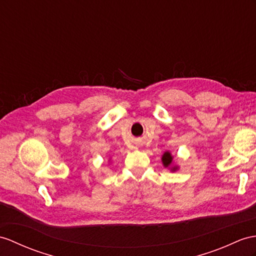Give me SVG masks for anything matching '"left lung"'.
Listing matches in <instances>:
<instances>
[{
	"mask_svg": "<svg viewBox=\"0 0 256 256\" xmlns=\"http://www.w3.org/2000/svg\"><path fill=\"white\" fill-rule=\"evenodd\" d=\"M162 163H163L165 168H168V170H170L172 172H176L179 170V166L175 165V163H174V156L170 151H166L162 155Z\"/></svg>",
	"mask_w": 256,
	"mask_h": 256,
	"instance_id": "obj_1",
	"label": "left lung"
}]
</instances>
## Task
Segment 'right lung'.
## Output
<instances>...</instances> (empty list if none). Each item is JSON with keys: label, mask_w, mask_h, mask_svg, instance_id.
<instances>
[{"label": "right lung", "mask_w": 256, "mask_h": 256, "mask_svg": "<svg viewBox=\"0 0 256 256\" xmlns=\"http://www.w3.org/2000/svg\"><path fill=\"white\" fill-rule=\"evenodd\" d=\"M108 162H110V160H108Z\"/></svg>", "instance_id": "add662e5"}]
</instances>
